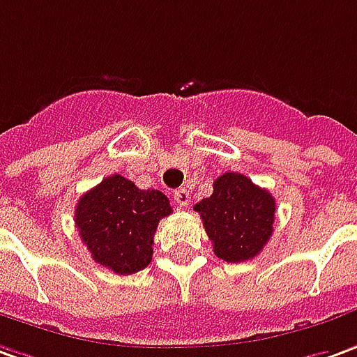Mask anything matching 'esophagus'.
<instances>
[{
    "label": "esophagus",
    "instance_id": "34e87169",
    "mask_svg": "<svg viewBox=\"0 0 357 357\" xmlns=\"http://www.w3.org/2000/svg\"><path fill=\"white\" fill-rule=\"evenodd\" d=\"M174 201L179 206H187V204L191 203V195H189L187 189H178V191H174Z\"/></svg>",
    "mask_w": 357,
    "mask_h": 357
}]
</instances>
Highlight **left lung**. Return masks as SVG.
<instances>
[{
  "label": "left lung",
  "mask_w": 357,
  "mask_h": 357,
  "mask_svg": "<svg viewBox=\"0 0 357 357\" xmlns=\"http://www.w3.org/2000/svg\"><path fill=\"white\" fill-rule=\"evenodd\" d=\"M213 195L193 206L203 218L214 255L241 263L259 255L273 236L276 203L248 176L226 172L213 183Z\"/></svg>",
  "instance_id": "left-lung-1"
}]
</instances>
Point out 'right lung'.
<instances>
[{
    "mask_svg": "<svg viewBox=\"0 0 357 357\" xmlns=\"http://www.w3.org/2000/svg\"><path fill=\"white\" fill-rule=\"evenodd\" d=\"M170 213L162 191L139 189L114 174L79 199L75 226L98 265L116 274H133L153 261L154 231Z\"/></svg>",
    "mask_w": 357,
    "mask_h": 357,
    "instance_id": "right-lung-1",
    "label": "right lung"
}]
</instances>
